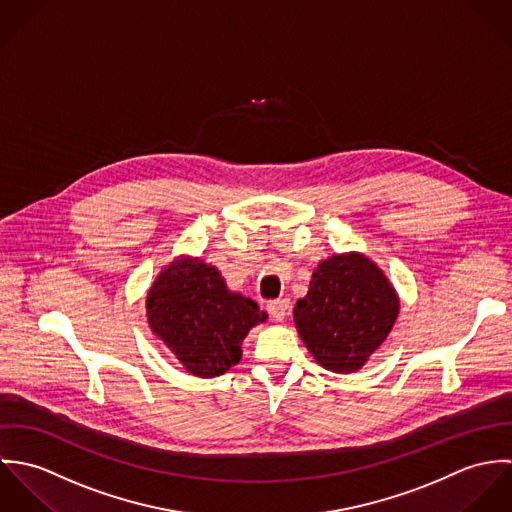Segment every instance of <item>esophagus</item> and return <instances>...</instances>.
I'll return each mask as SVG.
<instances>
[{"label": "esophagus", "mask_w": 512, "mask_h": 512, "mask_svg": "<svg viewBox=\"0 0 512 512\" xmlns=\"http://www.w3.org/2000/svg\"><path fill=\"white\" fill-rule=\"evenodd\" d=\"M290 307H292L290 299H286V297L274 299V301L268 303V313H270L276 321H284V319L290 315Z\"/></svg>", "instance_id": "34e87169"}]
</instances>
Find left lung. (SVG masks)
Returning <instances> with one entry per match:
<instances>
[{
	"instance_id": "left-lung-1",
	"label": "left lung",
	"mask_w": 512,
	"mask_h": 512,
	"mask_svg": "<svg viewBox=\"0 0 512 512\" xmlns=\"http://www.w3.org/2000/svg\"><path fill=\"white\" fill-rule=\"evenodd\" d=\"M386 276L361 254H335L319 264L293 321L313 359L333 372H355L382 345L398 317Z\"/></svg>"
}]
</instances>
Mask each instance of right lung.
I'll return each mask as SVG.
<instances>
[{
    "mask_svg": "<svg viewBox=\"0 0 512 512\" xmlns=\"http://www.w3.org/2000/svg\"><path fill=\"white\" fill-rule=\"evenodd\" d=\"M147 321L183 366L203 378L224 374L242 357V339L266 319L258 303L226 290L217 268L175 260L147 293Z\"/></svg>",
    "mask_w": 512,
    "mask_h": 512,
    "instance_id": "obj_1",
    "label": "right lung"
}]
</instances>
